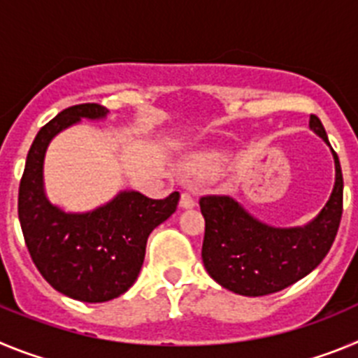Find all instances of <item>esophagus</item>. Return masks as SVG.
I'll list each match as a JSON object with an SVG mask.
<instances>
[{
    "instance_id": "1",
    "label": "esophagus",
    "mask_w": 358,
    "mask_h": 358,
    "mask_svg": "<svg viewBox=\"0 0 358 358\" xmlns=\"http://www.w3.org/2000/svg\"><path fill=\"white\" fill-rule=\"evenodd\" d=\"M179 206H181V208H194L195 206L194 195L188 194V192H182L181 201H179Z\"/></svg>"
}]
</instances>
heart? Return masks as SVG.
Listing matches in <instances>:
<instances>
[{
  "label": "heart",
  "instance_id": "obj_1",
  "mask_svg": "<svg viewBox=\"0 0 358 358\" xmlns=\"http://www.w3.org/2000/svg\"><path fill=\"white\" fill-rule=\"evenodd\" d=\"M224 163V157L220 154H204V156L195 157L192 163H189V172L197 173V176L210 177L220 170Z\"/></svg>",
  "mask_w": 358,
  "mask_h": 358
}]
</instances>
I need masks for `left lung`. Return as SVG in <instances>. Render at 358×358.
Listing matches in <instances>:
<instances>
[{
  "mask_svg": "<svg viewBox=\"0 0 358 358\" xmlns=\"http://www.w3.org/2000/svg\"><path fill=\"white\" fill-rule=\"evenodd\" d=\"M310 127L322 140L321 120L310 115ZM335 159V186L330 201L314 222L280 229L258 222L229 195H202L204 217L202 262L208 274L224 289L242 296H267L312 273L328 255L343 217V170Z\"/></svg>",
  "mask_w": 358,
  "mask_h": 358,
  "instance_id": "obj_1",
  "label": "left lung"
}]
</instances>
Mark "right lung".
Wrapping results in <instances>:
<instances>
[{"mask_svg":"<svg viewBox=\"0 0 358 358\" xmlns=\"http://www.w3.org/2000/svg\"><path fill=\"white\" fill-rule=\"evenodd\" d=\"M100 103H78L50 120L31 143L19 182L17 213L37 271L55 290L84 303H103L127 292L143 265L152 229L177 210L179 192L148 199L122 192L91 213H64L43 192V159L57 132L80 118H102Z\"/></svg>","mask_w":358,"mask_h":358,"instance_id":"right-lung-1","label":"right lung"}]
</instances>
